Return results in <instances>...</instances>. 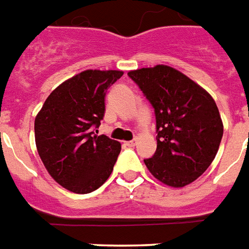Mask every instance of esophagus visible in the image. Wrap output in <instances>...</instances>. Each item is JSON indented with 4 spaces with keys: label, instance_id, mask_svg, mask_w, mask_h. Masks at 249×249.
Instances as JSON below:
<instances>
[{
    "label": "esophagus",
    "instance_id": "1",
    "mask_svg": "<svg viewBox=\"0 0 249 249\" xmlns=\"http://www.w3.org/2000/svg\"><path fill=\"white\" fill-rule=\"evenodd\" d=\"M136 144H137L136 139H134V140H131V141H127L126 142L127 146H130V148H134V146H136Z\"/></svg>",
    "mask_w": 249,
    "mask_h": 249
}]
</instances>
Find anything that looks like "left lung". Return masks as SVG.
I'll list each match as a JSON object with an SVG mask.
<instances>
[{
  "instance_id": "obj_1",
  "label": "left lung",
  "mask_w": 249,
  "mask_h": 249,
  "mask_svg": "<svg viewBox=\"0 0 249 249\" xmlns=\"http://www.w3.org/2000/svg\"><path fill=\"white\" fill-rule=\"evenodd\" d=\"M156 113L157 150L144 159L163 184L182 188L210 167L224 134L221 115L210 93L168 65L128 71Z\"/></svg>"
}]
</instances>
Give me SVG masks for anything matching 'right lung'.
Returning a JSON list of instances; mask_svg holds the SVG:
<instances>
[{
    "mask_svg": "<svg viewBox=\"0 0 249 249\" xmlns=\"http://www.w3.org/2000/svg\"><path fill=\"white\" fill-rule=\"evenodd\" d=\"M122 75V71H81L50 93L36 117L39 157L51 178L69 192H93L112 174L121 144L97 136L95 128L104 117L107 90Z\"/></svg>",
    "mask_w": 249,
    "mask_h": 249,
    "instance_id": "add662e5",
    "label": "right lung"
}]
</instances>
